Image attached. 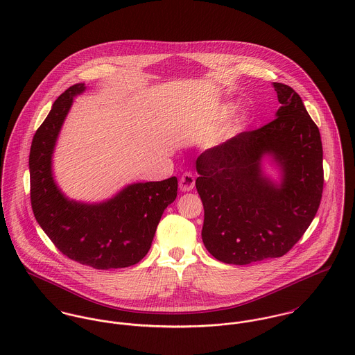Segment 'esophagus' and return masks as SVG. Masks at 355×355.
Instances as JSON below:
<instances>
[{
	"label": "esophagus",
	"instance_id": "34e87169",
	"mask_svg": "<svg viewBox=\"0 0 355 355\" xmlns=\"http://www.w3.org/2000/svg\"><path fill=\"white\" fill-rule=\"evenodd\" d=\"M195 188V175L192 173H184L180 178V189L182 192H189Z\"/></svg>",
	"mask_w": 355,
	"mask_h": 355
}]
</instances>
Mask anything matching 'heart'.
I'll list each match as a JSON object with an SVG mask.
<instances>
[{"mask_svg":"<svg viewBox=\"0 0 355 355\" xmlns=\"http://www.w3.org/2000/svg\"><path fill=\"white\" fill-rule=\"evenodd\" d=\"M233 109V105L230 103H226V105H222L218 107V110L215 112V119L220 121V119H226L229 116V113L232 112ZM248 123V116L246 114H238L236 119L229 121L226 123V126L222 129L220 132V139H229L232 136H234L236 133H239Z\"/></svg>","mask_w":355,"mask_h":355,"instance_id":"b5f03b06","label":"heart"}]
</instances>
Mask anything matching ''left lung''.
<instances>
[{
    "label": "left lung",
    "mask_w": 355,
    "mask_h": 355,
    "mask_svg": "<svg viewBox=\"0 0 355 355\" xmlns=\"http://www.w3.org/2000/svg\"><path fill=\"white\" fill-rule=\"evenodd\" d=\"M282 105L267 125L242 132L196 160V189L204 207L201 238L226 264L245 266L286 254L318 209L324 171L318 128L301 96L274 83ZM270 157L276 183L262 170Z\"/></svg>",
    "instance_id": "8db88e82"
}]
</instances>
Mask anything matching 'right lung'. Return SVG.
I'll list each match as a JSON object with an SVG mask.
<instances>
[{
	"label": "right lung",
	"mask_w": 355,
	"mask_h": 355,
	"mask_svg": "<svg viewBox=\"0 0 355 355\" xmlns=\"http://www.w3.org/2000/svg\"><path fill=\"white\" fill-rule=\"evenodd\" d=\"M85 84L69 87L54 102L30 151L31 205L42 230L73 261L95 270L137 264L150 250L163 211L177 197L175 177L125 187L101 202L71 200L53 177V153L73 98Z\"/></svg>",
	"instance_id": "1"
}]
</instances>
